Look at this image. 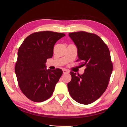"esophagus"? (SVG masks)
Listing matches in <instances>:
<instances>
[{"mask_svg":"<svg viewBox=\"0 0 127 127\" xmlns=\"http://www.w3.org/2000/svg\"><path fill=\"white\" fill-rule=\"evenodd\" d=\"M63 74H67V73L68 72V71L66 69H63Z\"/></svg>","mask_w":127,"mask_h":127,"instance_id":"34e87169","label":"esophagus"}]
</instances>
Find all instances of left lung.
Wrapping results in <instances>:
<instances>
[{
  "label": "left lung",
  "mask_w": 127,
  "mask_h": 127,
  "mask_svg": "<svg viewBox=\"0 0 127 127\" xmlns=\"http://www.w3.org/2000/svg\"><path fill=\"white\" fill-rule=\"evenodd\" d=\"M77 48L78 59L85 66L82 75L70 71L67 84L71 97L83 104L92 103L106 90L113 70L109 49L102 39L94 33L79 31L69 33Z\"/></svg>",
  "instance_id": "1"
}]
</instances>
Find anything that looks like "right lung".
Here are the masks:
<instances>
[{"instance_id": "1", "label": "right lung", "mask_w": 127, "mask_h": 127, "mask_svg": "<svg viewBox=\"0 0 127 127\" xmlns=\"http://www.w3.org/2000/svg\"><path fill=\"white\" fill-rule=\"evenodd\" d=\"M64 33L49 31L33 33L27 37L18 50L15 71L19 87L31 100L41 102L49 98L63 74L62 69H47L53 47Z\"/></svg>"}]
</instances>
